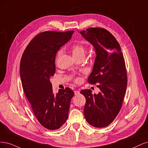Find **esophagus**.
<instances>
[{"label": "esophagus", "instance_id": "34e87169", "mask_svg": "<svg viewBox=\"0 0 148 148\" xmlns=\"http://www.w3.org/2000/svg\"><path fill=\"white\" fill-rule=\"evenodd\" d=\"M74 94H75V95H78L80 94V92L79 91V90H75Z\"/></svg>", "mask_w": 148, "mask_h": 148}]
</instances>
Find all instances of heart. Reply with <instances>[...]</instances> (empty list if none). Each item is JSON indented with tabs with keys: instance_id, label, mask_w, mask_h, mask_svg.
I'll list each match as a JSON object with an SVG mask.
<instances>
[{
	"instance_id": "obj_1",
	"label": "heart",
	"mask_w": 148,
	"mask_h": 148,
	"mask_svg": "<svg viewBox=\"0 0 148 148\" xmlns=\"http://www.w3.org/2000/svg\"><path fill=\"white\" fill-rule=\"evenodd\" d=\"M70 50L71 51V53H72V55L74 58L77 59L80 56H84L85 51H86V49H85V47L80 44H73L70 47ZM61 53V51H60L57 56H59Z\"/></svg>"
}]
</instances>
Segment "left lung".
<instances>
[{"mask_svg": "<svg viewBox=\"0 0 148 148\" xmlns=\"http://www.w3.org/2000/svg\"><path fill=\"white\" fill-rule=\"evenodd\" d=\"M80 33L95 49L96 57L88 78L97 83L100 92L81 90L86 99L84 116L90 125L103 128L109 125L120 111L127 86L125 60L121 46L110 32L101 27H90Z\"/></svg>", "mask_w": 148, "mask_h": 148, "instance_id": "8db88e82", "label": "left lung"}]
</instances>
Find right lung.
Wrapping results in <instances>:
<instances>
[{
    "label": "right lung",
    "instance_id": "obj_1",
    "mask_svg": "<svg viewBox=\"0 0 148 148\" xmlns=\"http://www.w3.org/2000/svg\"><path fill=\"white\" fill-rule=\"evenodd\" d=\"M73 31H45L33 39L22 55V87L38 121L49 130L60 128L67 121L74 92L66 87L55 95L50 79L55 73V56L70 39Z\"/></svg>",
    "mask_w": 148,
    "mask_h": 148
}]
</instances>
